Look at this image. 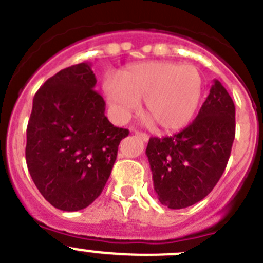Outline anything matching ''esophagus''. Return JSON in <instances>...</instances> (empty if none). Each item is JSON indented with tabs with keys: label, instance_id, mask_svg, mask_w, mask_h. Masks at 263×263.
I'll return each instance as SVG.
<instances>
[{
	"label": "esophagus",
	"instance_id": "obj_1",
	"mask_svg": "<svg viewBox=\"0 0 263 263\" xmlns=\"http://www.w3.org/2000/svg\"><path fill=\"white\" fill-rule=\"evenodd\" d=\"M135 135H136L137 137H140L142 141H145V142L149 141V135L147 134H144V132H141V131H135Z\"/></svg>",
	"mask_w": 263,
	"mask_h": 263
}]
</instances>
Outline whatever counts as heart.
Masks as SVG:
<instances>
[{
  "instance_id": "obj_1",
  "label": "heart",
  "mask_w": 263,
  "mask_h": 263,
  "mask_svg": "<svg viewBox=\"0 0 263 263\" xmlns=\"http://www.w3.org/2000/svg\"><path fill=\"white\" fill-rule=\"evenodd\" d=\"M108 100L119 117L145 101L144 116L154 128L173 131L191 119L202 92V78L191 65L149 61L127 68L118 82L105 86Z\"/></svg>"
}]
</instances>
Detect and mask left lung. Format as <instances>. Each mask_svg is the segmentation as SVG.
Returning a JSON list of instances; mask_svg holds the SVG:
<instances>
[{
    "label": "left lung",
    "mask_w": 263,
    "mask_h": 263,
    "mask_svg": "<svg viewBox=\"0 0 263 263\" xmlns=\"http://www.w3.org/2000/svg\"><path fill=\"white\" fill-rule=\"evenodd\" d=\"M235 139V105L220 81L193 123L173 136L150 137L146 147L158 199L171 210L204 199L222 176Z\"/></svg>",
    "instance_id": "8db88e82"
}]
</instances>
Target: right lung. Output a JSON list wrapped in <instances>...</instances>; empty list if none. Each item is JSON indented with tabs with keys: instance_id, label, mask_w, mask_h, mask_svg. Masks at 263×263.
Listing matches in <instances>:
<instances>
[{
	"instance_id": "right-lung-1",
	"label": "right lung",
	"mask_w": 263,
	"mask_h": 263,
	"mask_svg": "<svg viewBox=\"0 0 263 263\" xmlns=\"http://www.w3.org/2000/svg\"><path fill=\"white\" fill-rule=\"evenodd\" d=\"M88 63L60 70L33 99L25 159L43 198L67 212L88 207L103 191L128 129L105 117Z\"/></svg>"
}]
</instances>
